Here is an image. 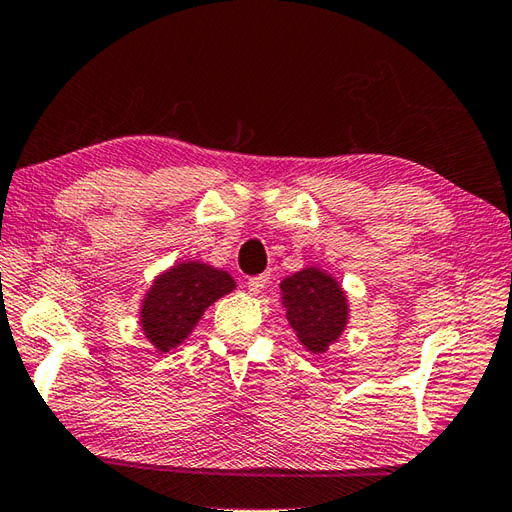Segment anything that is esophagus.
<instances>
[{"label": "esophagus", "instance_id": "34e87169", "mask_svg": "<svg viewBox=\"0 0 512 512\" xmlns=\"http://www.w3.org/2000/svg\"><path fill=\"white\" fill-rule=\"evenodd\" d=\"M267 276L263 274V276H254V278H249L247 280V289H249V293H260L265 289V285H267Z\"/></svg>", "mask_w": 512, "mask_h": 512}]
</instances>
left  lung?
Segmentation results:
<instances>
[{"instance_id": "obj_1", "label": "left lung", "mask_w": 512, "mask_h": 512, "mask_svg": "<svg viewBox=\"0 0 512 512\" xmlns=\"http://www.w3.org/2000/svg\"><path fill=\"white\" fill-rule=\"evenodd\" d=\"M287 320L306 350L322 355L348 322L346 293L337 280L317 267H306L280 282Z\"/></svg>"}]
</instances>
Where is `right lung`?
I'll return each instance as SVG.
<instances>
[{
    "instance_id": "add662e5",
    "label": "right lung",
    "mask_w": 512,
    "mask_h": 512,
    "mask_svg": "<svg viewBox=\"0 0 512 512\" xmlns=\"http://www.w3.org/2000/svg\"><path fill=\"white\" fill-rule=\"evenodd\" d=\"M236 287L227 271L203 263H181L153 282L140 311L146 339L162 352L179 346L212 302Z\"/></svg>"
}]
</instances>
